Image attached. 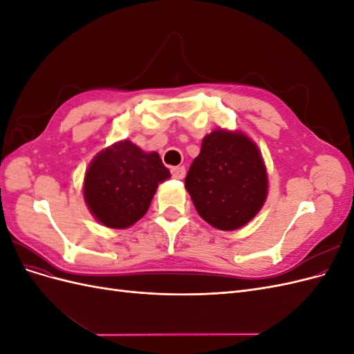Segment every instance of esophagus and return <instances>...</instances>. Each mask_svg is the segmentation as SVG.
<instances>
[{
    "instance_id": "34e87169",
    "label": "esophagus",
    "mask_w": 354,
    "mask_h": 354,
    "mask_svg": "<svg viewBox=\"0 0 354 354\" xmlns=\"http://www.w3.org/2000/svg\"><path fill=\"white\" fill-rule=\"evenodd\" d=\"M171 176L177 180H181L186 176V168L185 167H173L171 168Z\"/></svg>"
}]
</instances>
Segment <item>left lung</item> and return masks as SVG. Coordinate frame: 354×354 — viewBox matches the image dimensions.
I'll list each match as a JSON object with an SVG mask.
<instances>
[{
	"label": "left lung",
	"instance_id": "8db88e82",
	"mask_svg": "<svg viewBox=\"0 0 354 354\" xmlns=\"http://www.w3.org/2000/svg\"><path fill=\"white\" fill-rule=\"evenodd\" d=\"M185 185L199 216L220 230L245 226L267 196L260 151L246 136L223 130L203 138Z\"/></svg>",
	"mask_w": 354,
	"mask_h": 354
}]
</instances>
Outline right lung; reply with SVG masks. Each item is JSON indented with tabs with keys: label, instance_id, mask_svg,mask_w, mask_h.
<instances>
[{
	"label": "right lung",
	"instance_id": "add662e5",
	"mask_svg": "<svg viewBox=\"0 0 354 354\" xmlns=\"http://www.w3.org/2000/svg\"><path fill=\"white\" fill-rule=\"evenodd\" d=\"M168 177L156 152L145 153L131 142H118L93 159L85 173L84 198L102 224L125 229L145 216L158 183Z\"/></svg>",
	"mask_w": 354,
	"mask_h": 354
}]
</instances>
